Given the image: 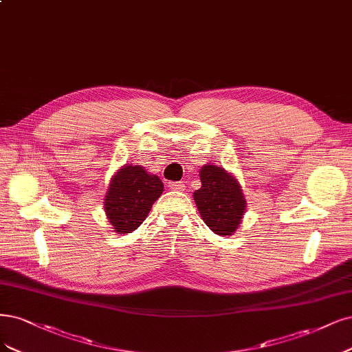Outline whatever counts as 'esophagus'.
Masks as SVG:
<instances>
[{
  "label": "esophagus",
  "mask_w": 352,
  "mask_h": 352,
  "mask_svg": "<svg viewBox=\"0 0 352 352\" xmlns=\"http://www.w3.org/2000/svg\"><path fill=\"white\" fill-rule=\"evenodd\" d=\"M168 189L180 192V190L185 189V184H184V182H168Z\"/></svg>",
  "instance_id": "34e87169"
}]
</instances>
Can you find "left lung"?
<instances>
[{"instance_id":"1","label":"left lung","mask_w":352,"mask_h":352,"mask_svg":"<svg viewBox=\"0 0 352 352\" xmlns=\"http://www.w3.org/2000/svg\"><path fill=\"white\" fill-rule=\"evenodd\" d=\"M201 188L193 192L204 223L218 236H232L243 220L246 198L240 182L224 167L205 164L199 170Z\"/></svg>"}]
</instances>
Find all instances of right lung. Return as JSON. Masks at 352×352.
Masks as SVG:
<instances>
[{
	"label": "right lung",
	"instance_id": "obj_1",
	"mask_svg": "<svg viewBox=\"0 0 352 352\" xmlns=\"http://www.w3.org/2000/svg\"><path fill=\"white\" fill-rule=\"evenodd\" d=\"M164 190L159 176L142 166L125 164L112 176L104 197V212L118 234L132 233L147 218Z\"/></svg>",
	"mask_w": 352,
	"mask_h": 352
}]
</instances>
